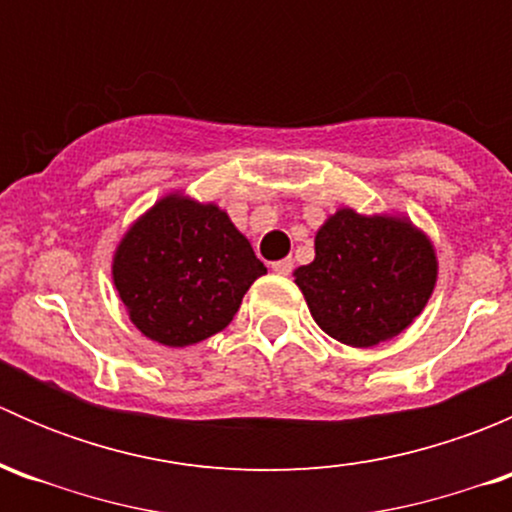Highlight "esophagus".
<instances>
[{"label": "esophagus", "instance_id": "obj_1", "mask_svg": "<svg viewBox=\"0 0 512 512\" xmlns=\"http://www.w3.org/2000/svg\"><path fill=\"white\" fill-rule=\"evenodd\" d=\"M292 267H294V262L289 260V257H285V260H277V262H272V272H275V275H289V272H292Z\"/></svg>", "mask_w": 512, "mask_h": 512}]
</instances>
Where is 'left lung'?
Here are the masks:
<instances>
[{"mask_svg": "<svg viewBox=\"0 0 512 512\" xmlns=\"http://www.w3.org/2000/svg\"><path fill=\"white\" fill-rule=\"evenodd\" d=\"M292 275L322 332L369 349L414 324L436 289L438 257L406 215L339 208L314 235V260Z\"/></svg>", "mask_w": 512, "mask_h": 512, "instance_id": "left-lung-1", "label": "left lung"}]
</instances>
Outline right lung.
I'll use <instances>...</instances> for the list:
<instances>
[{
    "instance_id": "add662e5",
    "label": "right lung",
    "mask_w": 512,
    "mask_h": 512,
    "mask_svg": "<svg viewBox=\"0 0 512 512\" xmlns=\"http://www.w3.org/2000/svg\"><path fill=\"white\" fill-rule=\"evenodd\" d=\"M267 267L218 203L158 198L118 240L111 277L133 327L183 349L223 332Z\"/></svg>"
}]
</instances>
